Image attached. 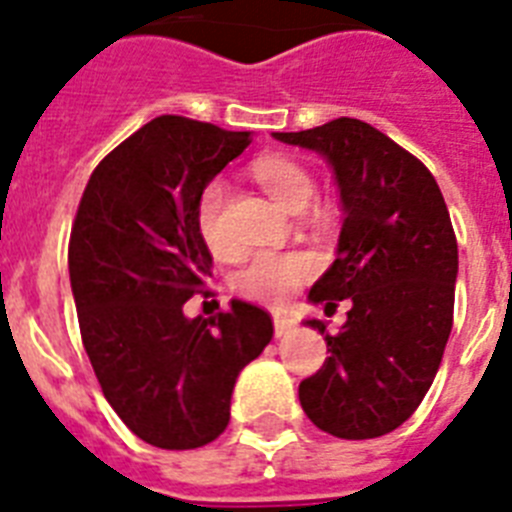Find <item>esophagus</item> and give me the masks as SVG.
I'll return each instance as SVG.
<instances>
[{"instance_id":"34e87169","label":"esophagus","mask_w":512,"mask_h":512,"mask_svg":"<svg viewBox=\"0 0 512 512\" xmlns=\"http://www.w3.org/2000/svg\"><path fill=\"white\" fill-rule=\"evenodd\" d=\"M273 328H276V336H286L294 328V318L276 313L273 315Z\"/></svg>"}]
</instances>
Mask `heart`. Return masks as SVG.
<instances>
[{"label": "heart", "instance_id": "b5f03b06", "mask_svg": "<svg viewBox=\"0 0 512 512\" xmlns=\"http://www.w3.org/2000/svg\"><path fill=\"white\" fill-rule=\"evenodd\" d=\"M255 178L257 184L268 191L270 199H276L278 205L286 207L289 213H299L315 191V181L310 178V173L302 165L284 160V157L257 160ZM223 207H226V184L215 178L199 194L197 228L207 249L220 260L236 255V244L228 236L226 220H223ZM313 273L315 260L305 252H257L236 273L234 284L236 292L244 294V297L268 302V305H281Z\"/></svg>", "mask_w": 512, "mask_h": 512}]
</instances>
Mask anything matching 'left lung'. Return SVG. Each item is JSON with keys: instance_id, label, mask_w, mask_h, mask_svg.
Returning <instances> with one entry per match:
<instances>
[{"instance_id": "1", "label": "left lung", "mask_w": 512, "mask_h": 512, "mask_svg": "<svg viewBox=\"0 0 512 512\" xmlns=\"http://www.w3.org/2000/svg\"><path fill=\"white\" fill-rule=\"evenodd\" d=\"M331 165L344 223L334 265L307 299L352 310L336 336L313 318L331 355L299 384V402L321 431L376 439L410 418L429 392L452 331L458 242L429 168L378 128L336 118L297 134Z\"/></svg>"}]
</instances>
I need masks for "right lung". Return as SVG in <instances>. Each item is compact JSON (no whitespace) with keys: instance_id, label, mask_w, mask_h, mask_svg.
<instances>
[{"instance_id":"1","label":"right lung","mask_w":512,"mask_h":512,"mask_svg":"<svg viewBox=\"0 0 512 512\" xmlns=\"http://www.w3.org/2000/svg\"><path fill=\"white\" fill-rule=\"evenodd\" d=\"M249 131L162 115L91 173L70 231L68 268L78 326L105 400L160 450L218 439L244 365L273 339L260 307L231 299L213 318H186L213 257L197 202Z\"/></svg>"}]
</instances>
